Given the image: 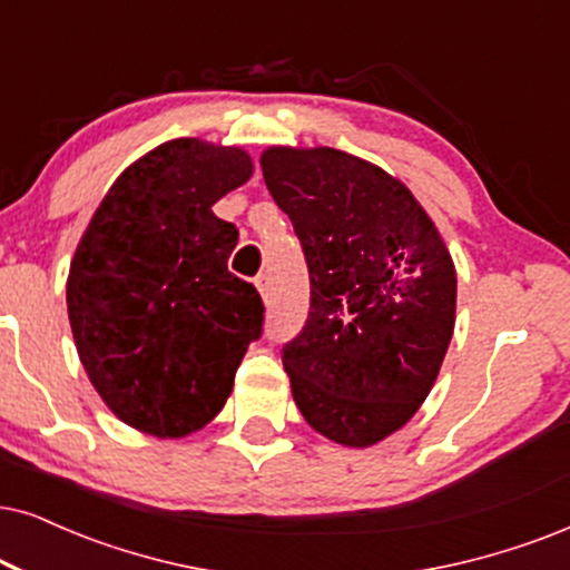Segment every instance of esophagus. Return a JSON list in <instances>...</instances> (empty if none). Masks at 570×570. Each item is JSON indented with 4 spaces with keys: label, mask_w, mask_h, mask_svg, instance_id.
Listing matches in <instances>:
<instances>
[{
    "label": "esophagus",
    "mask_w": 570,
    "mask_h": 570,
    "mask_svg": "<svg viewBox=\"0 0 570 570\" xmlns=\"http://www.w3.org/2000/svg\"><path fill=\"white\" fill-rule=\"evenodd\" d=\"M255 286L261 289L263 297H268V294H271V276H268V273H261V276L255 278Z\"/></svg>",
    "instance_id": "1"
}]
</instances>
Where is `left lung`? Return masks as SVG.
I'll list each match as a JSON object with an SVG mask.
<instances>
[{
  "label": "left lung",
  "mask_w": 570,
  "mask_h": 570,
  "mask_svg": "<svg viewBox=\"0 0 570 570\" xmlns=\"http://www.w3.org/2000/svg\"><path fill=\"white\" fill-rule=\"evenodd\" d=\"M261 165L309 273L307 321L281 350L294 402L318 434L376 444L434 386L455 265L407 186L376 165L331 147H273Z\"/></svg>",
  "instance_id": "left-lung-1"
}]
</instances>
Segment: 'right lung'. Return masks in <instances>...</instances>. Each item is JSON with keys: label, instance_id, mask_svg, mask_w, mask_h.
I'll list each match as a JSON object with an SVG mask.
<instances>
[{"label": "right lung", "instance_id": "right-lung-1", "mask_svg": "<svg viewBox=\"0 0 570 570\" xmlns=\"http://www.w3.org/2000/svg\"><path fill=\"white\" fill-rule=\"evenodd\" d=\"M252 176L249 155L173 139L110 186L78 244L68 318L105 405L153 436H186L220 413L263 299L228 271L239 232L213 205Z\"/></svg>", "mask_w": 570, "mask_h": 570}]
</instances>
